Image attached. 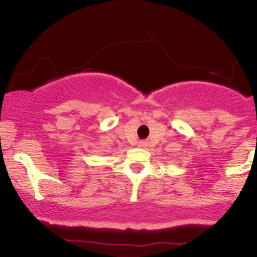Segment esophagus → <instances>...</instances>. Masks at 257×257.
I'll list each match as a JSON object with an SVG mask.
<instances>
[{
	"instance_id": "obj_1",
	"label": "esophagus",
	"mask_w": 257,
	"mask_h": 257,
	"mask_svg": "<svg viewBox=\"0 0 257 257\" xmlns=\"http://www.w3.org/2000/svg\"><path fill=\"white\" fill-rule=\"evenodd\" d=\"M138 145H139V147H146L147 146V143H146V141H140V143H139Z\"/></svg>"
}]
</instances>
